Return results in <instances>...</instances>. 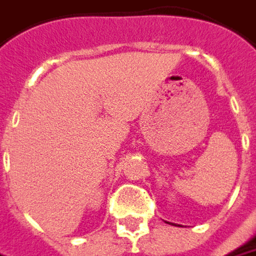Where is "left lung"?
Returning a JSON list of instances; mask_svg holds the SVG:
<instances>
[{
    "instance_id": "left-lung-1",
    "label": "left lung",
    "mask_w": 256,
    "mask_h": 256,
    "mask_svg": "<svg viewBox=\"0 0 256 256\" xmlns=\"http://www.w3.org/2000/svg\"><path fill=\"white\" fill-rule=\"evenodd\" d=\"M168 224H170V222H168Z\"/></svg>"
}]
</instances>
